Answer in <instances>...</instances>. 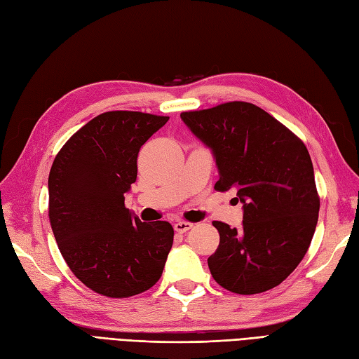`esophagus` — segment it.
Masks as SVG:
<instances>
[{
	"label": "esophagus",
	"mask_w": 359,
	"mask_h": 359,
	"mask_svg": "<svg viewBox=\"0 0 359 359\" xmlns=\"http://www.w3.org/2000/svg\"><path fill=\"white\" fill-rule=\"evenodd\" d=\"M189 229H192V223H188V222H177L174 224V231L179 233H185L189 231Z\"/></svg>",
	"instance_id": "obj_1"
}]
</instances>
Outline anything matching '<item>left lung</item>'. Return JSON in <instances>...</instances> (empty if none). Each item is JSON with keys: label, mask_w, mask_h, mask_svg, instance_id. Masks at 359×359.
<instances>
[{"label": "left lung", "mask_w": 359, "mask_h": 359, "mask_svg": "<svg viewBox=\"0 0 359 359\" xmlns=\"http://www.w3.org/2000/svg\"><path fill=\"white\" fill-rule=\"evenodd\" d=\"M212 150L217 191L233 189L243 227L214 222L218 249L210 274L236 294L278 287L296 270L316 232L320 198L311 156L299 137L261 107L231 101L180 114Z\"/></svg>", "instance_id": "1"}]
</instances>
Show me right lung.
Segmentation results:
<instances>
[{"label":"right lung","mask_w":359,"mask_h":359,"mask_svg":"<svg viewBox=\"0 0 359 359\" xmlns=\"http://www.w3.org/2000/svg\"><path fill=\"white\" fill-rule=\"evenodd\" d=\"M168 116L104 112L72 135L48 176V217L76 278L106 297H130L161 279L172 245L168 222L142 223L124 206L137 153Z\"/></svg>","instance_id":"add662e5"}]
</instances>
